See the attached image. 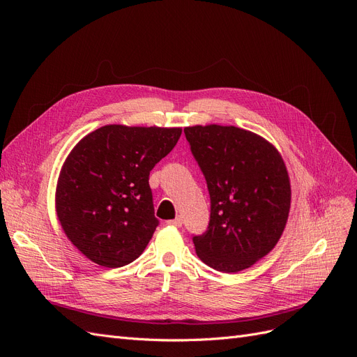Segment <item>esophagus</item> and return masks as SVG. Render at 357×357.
I'll list each match as a JSON object with an SVG mask.
<instances>
[{"label": "esophagus", "instance_id": "obj_1", "mask_svg": "<svg viewBox=\"0 0 357 357\" xmlns=\"http://www.w3.org/2000/svg\"><path fill=\"white\" fill-rule=\"evenodd\" d=\"M167 224H171V226H175V227H181V226H182V217L178 215V217L174 218V220H169Z\"/></svg>", "mask_w": 357, "mask_h": 357}]
</instances>
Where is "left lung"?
I'll list each match as a JSON object with an SVG mask.
<instances>
[{
  "mask_svg": "<svg viewBox=\"0 0 357 357\" xmlns=\"http://www.w3.org/2000/svg\"><path fill=\"white\" fill-rule=\"evenodd\" d=\"M183 133L207 181V231L194 236L198 257L220 272H240L266 256L287 226L291 183L278 150L234 126H194Z\"/></svg>",
  "mask_w": 357,
  "mask_h": 357,
  "instance_id": "obj_1",
  "label": "left lung"
}]
</instances>
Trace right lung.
Listing matches in <instances>:
<instances>
[{"label":"right lung","instance_id":"add662e5","mask_svg":"<svg viewBox=\"0 0 357 357\" xmlns=\"http://www.w3.org/2000/svg\"><path fill=\"white\" fill-rule=\"evenodd\" d=\"M181 133L109 124L73 147L59 175L56 213L72 245L93 264L121 268L143 253L159 224L149 175Z\"/></svg>","mask_w":357,"mask_h":357}]
</instances>
